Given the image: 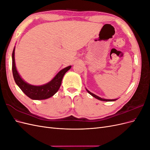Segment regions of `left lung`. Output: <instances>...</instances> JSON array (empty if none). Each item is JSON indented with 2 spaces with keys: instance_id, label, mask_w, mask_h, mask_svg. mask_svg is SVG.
I'll list each match as a JSON object with an SVG mask.
<instances>
[{
  "instance_id": "1",
  "label": "left lung",
  "mask_w": 150,
  "mask_h": 150,
  "mask_svg": "<svg viewBox=\"0 0 150 150\" xmlns=\"http://www.w3.org/2000/svg\"><path fill=\"white\" fill-rule=\"evenodd\" d=\"M86 90H87V91H88L91 95V96H93L95 98H96V99H99V100H100V101H116V99H102V98H99V96H96V95L94 94L93 93H91L90 91H88V89H86Z\"/></svg>"
}]
</instances>
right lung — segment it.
I'll return each mask as SVG.
<instances>
[{"mask_svg":"<svg viewBox=\"0 0 150 150\" xmlns=\"http://www.w3.org/2000/svg\"><path fill=\"white\" fill-rule=\"evenodd\" d=\"M14 51L13 49L12 52V74L13 79L16 83L19 86L20 89L24 93L32 99L35 100H41L51 98L54 94L57 93L61 85L63 76L66 72L71 69V66H69L64 69H62L58 72L54 79L49 83L42 86H33L29 84L22 79L16 69L15 59H14Z\"/></svg>","mask_w":150,"mask_h":150,"instance_id":"right-lung-1","label":"right lung"}]
</instances>
